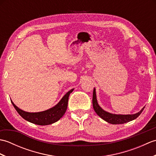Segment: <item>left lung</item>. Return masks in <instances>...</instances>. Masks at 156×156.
Instances as JSON below:
<instances>
[{
    "label": "left lung",
    "mask_w": 156,
    "mask_h": 156,
    "mask_svg": "<svg viewBox=\"0 0 156 156\" xmlns=\"http://www.w3.org/2000/svg\"><path fill=\"white\" fill-rule=\"evenodd\" d=\"M92 105H93V108L99 117L103 119L105 121H107L108 123L117 125V124H123L125 122L133 121L134 119L137 118L140 114L144 111V108H142L140 111L133 115H117L112 114L111 112L105 111L103 110L100 106L98 105L97 99V94H96V89L94 88L93 90V96H92Z\"/></svg>",
    "instance_id": "left-lung-1"
}]
</instances>
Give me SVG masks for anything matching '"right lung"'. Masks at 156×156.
<instances>
[{"label": "right lung", "instance_id": "right-lung-1", "mask_svg": "<svg viewBox=\"0 0 156 156\" xmlns=\"http://www.w3.org/2000/svg\"><path fill=\"white\" fill-rule=\"evenodd\" d=\"M73 90L74 88L68 91L54 107L41 112H29L24 111L16 107L11 101L16 111L26 121L39 125H48L57 122L64 116L67 110L69 96Z\"/></svg>", "mask_w": 156, "mask_h": 156}]
</instances>
